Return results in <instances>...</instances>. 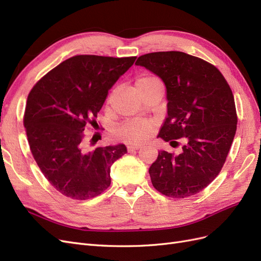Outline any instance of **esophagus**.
<instances>
[{
  "label": "esophagus",
  "mask_w": 261,
  "mask_h": 261,
  "mask_svg": "<svg viewBox=\"0 0 261 261\" xmlns=\"http://www.w3.org/2000/svg\"><path fill=\"white\" fill-rule=\"evenodd\" d=\"M141 147L139 145H129V146H127V151L133 152V151H136V150H138Z\"/></svg>",
  "instance_id": "obj_1"
}]
</instances>
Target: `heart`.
<instances>
[{
	"mask_svg": "<svg viewBox=\"0 0 261 261\" xmlns=\"http://www.w3.org/2000/svg\"><path fill=\"white\" fill-rule=\"evenodd\" d=\"M161 82L158 77L151 74H144L137 78L135 83L136 90L139 94L149 90L152 87L160 85ZM153 125L148 121H132L124 123L115 129L114 135L125 143L140 144L145 141L151 133Z\"/></svg>",
	"mask_w": 261,
	"mask_h": 261,
	"instance_id": "1",
	"label": "heart"
}]
</instances>
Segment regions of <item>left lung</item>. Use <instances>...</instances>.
Segmentation results:
<instances>
[{
  "mask_svg": "<svg viewBox=\"0 0 261 261\" xmlns=\"http://www.w3.org/2000/svg\"><path fill=\"white\" fill-rule=\"evenodd\" d=\"M135 64L167 87L168 116L158 137L171 144L187 140L177 155L161 150L149 168L151 183L171 198L198 194L218 176L235 136L238 115L230 86L215 65L184 52L148 53Z\"/></svg>",
  "mask_w": 261,
  "mask_h": 261,
  "instance_id": "1",
  "label": "left lung"
}]
</instances>
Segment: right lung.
Masks as SVG:
<instances>
[{
	"mask_svg": "<svg viewBox=\"0 0 261 261\" xmlns=\"http://www.w3.org/2000/svg\"><path fill=\"white\" fill-rule=\"evenodd\" d=\"M136 57L75 55L44 75L30 90L23 126L39 169L68 198L87 200L111 184V165L127 152L125 145L85 148V129L108 92ZM98 125V124H97Z\"/></svg>",
	"mask_w": 261,
	"mask_h": 261,
	"instance_id": "add662e5",
	"label": "right lung"
}]
</instances>
